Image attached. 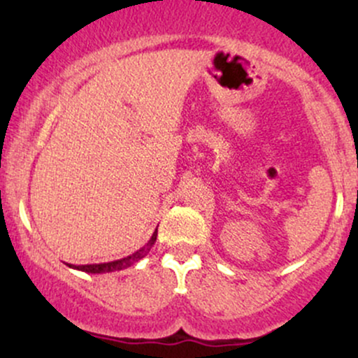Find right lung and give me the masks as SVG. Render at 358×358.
I'll return each instance as SVG.
<instances>
[{"label": "right lung", "instance_id": "add662e5", "mask_svg": "<svg viewBox=\"0 0 358 358\" xmlns=\"http://www.w3.org/2000/svg\"><path fill=\"white\" fill-rule=\"evenodd\" d=\"M156 236H158V229L153 232V236H151V239L148 241V244L145 248H141L139 250H136L134 254H131V256H126L122 259H117V261H110V262H102V264H85V266H72V264H67L69 268L72 269H79V271H84V273H90V274H102V273H114V271H121V269H126L129 268V266L136 264L138 261H141L143 257L146 256L148 252H150V249L153 248V244L156 242Z\"/></svg>", "mask_w": 358, "mask_h": 358}]
</instances>
